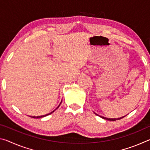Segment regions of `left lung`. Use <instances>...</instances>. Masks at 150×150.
I'll use <instances>...</instances> for the list:
<instances>
[{"mask_svg":"<svg viewBox=\"0 0 150 150\" xmlns=\"http://www.w3.org/2000/svg\"><path fill=\"white\" fill-rule=\"evenodd\" d=\"M95 114H96V113H95ZM96 115H97V116H100V117H101V118H104V119H105V120H110V121H115V120H120V119H121V118H124V116H123V117H121V118H108L103 117V116H99V115H97V114H96Z\"/></svg>","mask_w":150,"mask_h":150,"instance_id":"obj_1","label":"left lung"}]
</instances>
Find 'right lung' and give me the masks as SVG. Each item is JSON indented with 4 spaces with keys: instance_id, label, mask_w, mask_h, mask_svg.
I'll return each mask as SVG.
<instances>
[{
    "instance_id": "1",
    "label": "right lung",
    "mask_w": 150,
    "mask_h": 150,
    "mask_svg": "<svg viewBox=\"0 0 150 150\" xmlns=\"http://www.w3.org/2000/svg\"><path fill=\"white\" fill-rule=\"evenodd\" d=\"M60 104H61V103H60ZM59 106H60V105L57 106V107L56 108V109H57V108H59ZM56 109H55V110H54V111H52V112H50V113H49V114H47V115H43V116H31V117H32V118H42V117H44V116H47V115H51V114L54 112L55 110H56Z\"/></svg>"
}]
</instances>
